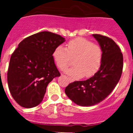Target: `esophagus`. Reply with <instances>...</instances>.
<instances>
[{
  "mask_svg": "<svg viewBox=\"0 0 133 133\" xmlns=\"http://www.w3.org/2000/svg\"><path fill=\"white\" fill-rule=\"evenodd\" d=\"M69 81H70V79H69Z\"/></svg>",
  "mask_w": 133,
  "mask_h": 133,
  "instance_id": "1",
  "label": "esophagus"
}]
</instances>
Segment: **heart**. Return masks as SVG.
<instances>
[{
  "instance_id": "obj_1",
  "label": "heart",
  "mask_w": 133,
  "mask_h": 133,
  "mask_svg": "<svg viewBox=\"0 0 133 133\" xmlns=\"http://www.w3.org/2000/svg\"><path fill=\"white\" fill-rule=\"evenodd\" d=\"M103 52L99 45L84 38L69 41L66 48L58 46L54 50L52 57L56 66L64 69L73 59L74 66L64 70L65 73L73 78L90 77L99 69Z\"/></svg>"
}]
</instances>
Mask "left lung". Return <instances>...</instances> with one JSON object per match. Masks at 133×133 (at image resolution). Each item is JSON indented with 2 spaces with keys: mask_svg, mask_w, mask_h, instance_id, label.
I'll return each mask as SVG.
<instances>
[{
  "mask_svg": "<svg viewBox=\"0 0 133 133\" xmlns=\"http://www.w3.org/2000/svg\"><path fill=\"white\" fill-rule=\"evenodd\" d=\"M92 36L103 52L99 70L89 79L75 81L65 89L67 97L82 107L92 106L103 101L117 86L123 72V54L115 41L101 35Z\"/></svg>",
  "mask_w": 133,
  "mask_h": 133,
  "instance_id": "left-lung-1",
  "label": "left lung"
}]
</instances>
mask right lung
I'll list each match as a JSON object with an SVG mask.
<instances>
[{
    "label": "right lung",
    "instance_id": "1",
    "mask_svg": "<svg viewBox=\"0 0 133 133\" xmlns=\"http://www.w3.org/2000/svg\"><path fill=\"white\" fill-rule=\"evenodd\" d=\"M64 41L59 35L40 32L23 40L12 54L7 81L12 97L21 107L39 104L49 83L61 75L52 52Z\"/></svg>",
    "mask_w": 133,
    "mask_h": 133
}]
</instances>
